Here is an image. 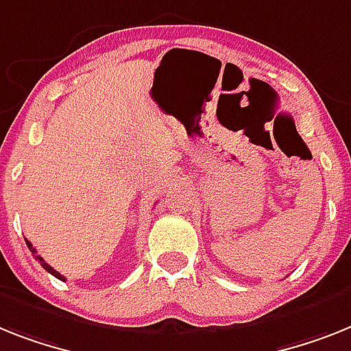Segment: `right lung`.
<instances>
[{"label": "right lung", "instance_id": "add662e5", "mask_svg": "<svg viewBox=\"0 0 351 351\" xmlns=\"http://www.w3.org/2000/svg\"><path fill=\"white\" fill-rule=\"evenodd\" d=\"M25 242H26V245H28V249H30V251H32V254L36 256V260H39V263H40V265H43V269H46V271H48V273H50V274H53L55 278H59V280H62V282H66V278L62 276V274L57 273V271H55V269L51 267V265H48V263H46L45 260H43V256H39V254H37L36 247L32 245V242H28V240H26V239H25Z\"/></svg>", "mask_w": 351, "mask_h": 351}]
</instances>
